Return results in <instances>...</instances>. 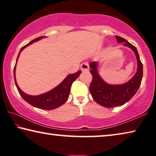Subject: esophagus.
I'll list each match as a JSON object with an SVG mask.
<instances>
[{"label":"esophagus","mask_w":156,"mask_h":156,"mask_svg":"<svg viewBox=\"0 0 156 156\" xmlns=\"http://www.w3.org/2000/svg\"><path fill=\"white\" fill-rule=\"evenodd\" d=\"M81 70L82 72H86L89 70V66L88 63H83L81 65Z\"/></svg>","instance_id":"1"}]
</instances>
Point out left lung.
Instances as JSON below:
<instances>
[{
  "instance_id": "left-lung-1",
  "label": "left lung",
  "mask_w": 156,
  "mask_h": 156,
  "mask_svg": "<svg viewBox=\"0 0 156 156\" xmlns=\"http://www.w3.org/2000/svg\"><path fill=\"white\" fill-rule=\"evenodd\" d=\"M117 43H124V46L131 49L137 58V71L134 76L127 82L122 84H109L102 79L99 74L98 63L94 61L90 63V72L93 80L89 90L94 100L106 108L122 106L128 102L137 93L141 84L143 76V66L136 48L126 39L115 36Z\"/></svg>"
}]
</instances>
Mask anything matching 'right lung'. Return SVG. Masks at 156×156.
I'll list each match as a JSON object with an SVG mask.
<instances>
[{
  "mask_svg": "<svg viewBox=\"0 0 156 156\" xmlns=\"http://www.w3.org/2000/svg\"><path fill=\"white\" fill-rule=\"evenodd\" d=\"M45 37L42 36V37H39L32 40L29 43H27L26 45L20 49V52L18 55L16 64L14 66V81L16 86L17 88V90L19 91L20 96L22 98L24 99L25 101H27L28 104L30 105L36 107V108L43 109V110H53L58 108V107L63 105L65 102L68 100L69 94H70L71 85L73 83L74 81L76 80V79L78 78V76L80 75L81 73V71H78L75 73L70 74L63 80L61 82L58 84V86H56L52 90L50 91L46 92V93L41 94L39 95H30L28 94L24 93L21 89L19 88V85H18L17 81L16 80V67L17 61L19 59V57L20 56V52L23 50L25 48L27 47L28 45L32 44L33 43L39 41V40H41L42 39H44Z\"/></svg>",
  "mask_w": 156,
  "mask_h": 156,
  "instance_id": "1",
  "label": "right lung"
}]
</instances>
